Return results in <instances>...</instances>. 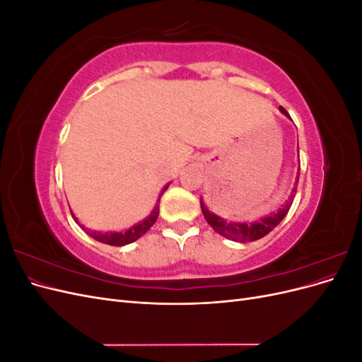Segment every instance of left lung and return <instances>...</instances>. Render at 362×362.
<instances>
[{
	"label": "left lung",
	"mask_w": 362,
	"mask_h": 362,
	"mask_svg": "<svg viewBox=\"0 0 362 362\" xmlns=\"http://www.w3.org/2000/svg\"><path fill=\"white\" fill-rule=\"evenodd\" d=\"M279 110L284 115L290 117V115H288V112L286 110V108L279 107ZM298 182H299V177H298V181H296V184H298ZM296 187H298V185H296ZM296 187L293 189L290 199L287 201L286 205H282V208H279L276 213H273V214H270L267 217H262V218H259L258 222H254V223L226 222L223 217H218V216H216L214 213H211L210 210H208L202 199H201V208H202V213H204L205 221L210 223V226L214 229L216 233H218V234L226 237V238L235 240V242H242V243H245V242H255V240L267 235L272 231V229L275 228L282 221V218L287 216L290 206L293 204V196H294Z\"/></svg>",
	"instance_id": "left-lung-1"
}]
</instances>
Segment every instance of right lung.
Here are the masks:
<instances>
[{
  "instance_id": "obj_1",
  "label": "right lung",
  "mask_w": 362,
  "mask_h": 362,
  "mask_svg": "<svg viewBox=\"0 0 362 362\" xmlns=\"http://www.w3.org/2000/svg\"><path fill=\"white\" fill-rule=\"evenodd\" d=\"M166 189H168V185L163 189L160 196H163V193L166 192ZM158 202H160V199H158ZM158 213H160V204H156V208L152 210V213L145 218V221H141L140 223L131 226L129 229H127V231H124V233H104V234L103 233H92V234L89 233V235L93 237L95 240H98V242L105 243V245H112V246H124V245H128V243H133V242H136L137 238L144 235L152 225L156 223ZM75 222L78 223L76 218H75Z\"/></svg>"
}]
</instances>
